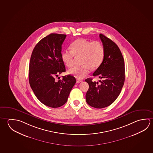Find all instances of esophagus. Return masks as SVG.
<instances>
[{"label":"esophagus","instance_id":"1","mask_svg":"<svg viewBox=\"0 0 153 153\" xmlns=\"http://www.w3.org/2000/svg\"><path fill=\"white\" fill-rule=\"evenodd\" d=\"M83 80H81V79H77V80H76V83H79L80 82H82Z\"/></svg>","mask_w":153,"mask_h":153}]
</instances>
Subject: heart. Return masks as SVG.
Here are the masks:
<instances>
[{
	"mask_svg": "<svg viewBox=\"0 0 153 153\" xmlns=\"http://www.w3.org/2000/svg\"><path fill=\"white\" fill-rule=\"evenodd\" d=\"M71 51L65 50L61 54L62 61L68 67L74 65V56H81L82 65L76 66L69 70V74L78 78L88 75L91 69H96L100 66L105 56L102 43L98 41L91 42L85 39H78L70 45Z\"/></svg>",
	"mask_w": 153,
	"mask_h": 153,
	"instance_id": "obj_1",
	"label": "heart"
}]
</instances>
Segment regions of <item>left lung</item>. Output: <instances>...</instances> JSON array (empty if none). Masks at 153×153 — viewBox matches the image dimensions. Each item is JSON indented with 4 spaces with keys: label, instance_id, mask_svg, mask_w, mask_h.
<instances>
[{
    "label": "left lung",
    "instance_id": "1",
    "mask_svg": "<svg viewBox=\"0 0 153 153\" xmlns=\"http://www.w3.org/2000/svg\"><path fill=\"white\" fill-rule=\"evenodd\" d=\"M99 37L105 48L103 62L94 74L102 80L92 82L91 78L86 79L89 88L86 94L87 103L92 107L102 108L112 104L118 98L125 79V62L118 46L104 35Z\"/></svg>",
    "mask_w": 153,
    "mask_h": 153
}]
</instances>
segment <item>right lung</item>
Listing matches in <instances>:
<instances>
[{
    "mask_svg": "<svg viewBox=\"0 0 153 153\" xmlns=\"http://www.w3.org/2000/svg\"><path fill=\"white\" fill-rule=\"evenodd\" d=\"M67 35L51 33L41 39L33 51L29 66V82L33 91L42 104L49 107L62 106L68 98L76 79L73 76L55 78L65 71L61 58L62 45Z\"/></svg>",
    "mask_w": 153,
    "mask_h": 153,
    "instance_id": "right-lung-1",
    "label": "right lung"
}]
</instances>
